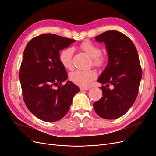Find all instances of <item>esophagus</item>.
Wrapping results in <instances>:
<instances>
[{
  "label": "esophagus",
  "instance_id": "34e87169",
  "mask_svg": "<svg viewBox=\"0 0 156 156\" xmlns=\"http://www.w3.org/2000/svg\"><path fill=\"white\" fill-rule=\"evenodd\" d=\"M90 88H83V87H80V90L84 91V90H88Z\"/></svg>",
  "mask_w": 156,
  "mask_h": 156
}]
</instances>
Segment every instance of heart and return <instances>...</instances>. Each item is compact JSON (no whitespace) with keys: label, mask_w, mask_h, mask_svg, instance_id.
Segmentation results:
<instances>
[{"label":"heart","mask_w":156,"mask_h":156,"mask_svg":"<svg viewBox=\"0 0 156 156\" xmlns=\"http://www.w3.org/2000/svg\"><path fill=\"white\" fill-rule=\"evenodd\" d=\"M81 49L92 58L93 64L97 67H101L106 62L105 56L101 55L100 47L90 41H84L80 46ZM73 49L72 48L64 49L59 54V60L66 69L72 68V56ZM96 77V73L94 70L77 69L69 74V79L75 84L81 87H88L92 81Z\"/></svg>","instance_id":"obj_1"}]
</instances>
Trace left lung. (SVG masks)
<instances>
[{"label": "left lung", "mask_w": 156, "mask_h": 156, "mask_svg": "<svg viewBox=\"0 0 156 156\" xmlns=\"http://www.w3.org/2000/svg\"><path fill=\"white\" fill-rule=\"evenodd\" d=\"M95 39L105 44L108 64L98 79L103 84V96L94 108L103 119H116L126 114L137 96L142 78L137 50L128 37L116 30L106 31Z\"/></svg>", "instance_id": "1"}]
</instances>
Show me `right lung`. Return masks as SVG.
<instances>
[{
  "instance_id": "add662e5",
  "label": "right lung",
  "mask_w": 156,
  "mask_h": 156,
  "mask_svg": "<svg viewBox=\"0 0 156 156\" xmlns=\"http://www.w3.org/2000/svg\"><path fill=\"white\" fill-rule=\"evenodd\" d=\"M75 40L53 34L32 38L23 53L20 79L23 99L29 110L39 119L48 122L60 120L67 114L79 88L68 79L59 60L60 51ZM59 84L57 89L54 87Z\"/></svg>"
}]
</instances>
